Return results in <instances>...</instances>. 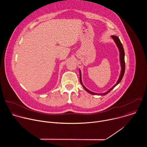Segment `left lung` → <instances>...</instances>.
Listing matches in <instances>:
<instances>
[{
	"mask_svg": "<svg viewBox=\"0 0 147 147\" xmlns=\"http://www.w3.org/2000/svg\"><path fill=\"white\" fill-rule=\"evenodd\" d=\"M112 38L113 39V40H115V43L116 44L119 49V51H120V63H121V74L120 75V77L118 80V81H117V83L116 84L113 86L109 91H108L107 92H106L105 93H103V94H96V93H94L93 92H91L90 91H89L88 89H87L84 86H83L82 83V81H81V72L80 71V82L81 84V85L82 86L83 88H84L88 93L90 94H93V95H107V94H108L111 91H112L117 84H118L121 81V80H122L123 78V77L124 76V72H125V61H124V49H123V47L121 43V42L119 39V38L117 36H115V35H112Z\"/></svg>",
	"mask_w": 147,
	"mask_h": 147,
	"instance_id": "obj_1",
	"label": "left lung"
}]
</instances>
